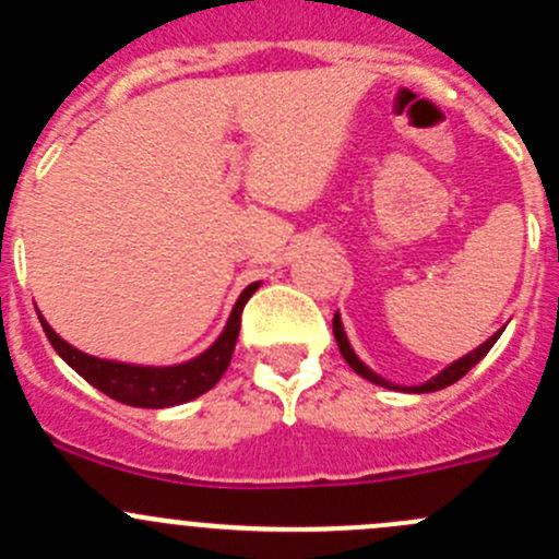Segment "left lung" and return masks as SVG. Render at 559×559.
Segmentation results:
<instances>
[{
	"label": "left lung",
	"instance_id": "left-lung-1",
	"mask_svg": "<svg viewBox=\"0 0 559 559\" xmlns=\"http://www.w3.org/2000/svg\"><path fill=\"white\" fill-rule=\"evenodd\" d=\"M332 332H335V341H337V348H341L343 359H346V362L352 365V370H354V373H359V376H362V379L373 381V384H379V386H386V389H400V392H416V394H425V392H438V389H447V386L456 384V381H460L462 376H465L467 370H471L473 365L478 362V359H484V354H487L489 348L495 346V341H498V337H500V332H495V335L489 337L487 343H481V346H478L476 352H471V354H465V357H462V359H456V362L449 365L447 370H441V373H438L436 379H430V381H427V384H421V386H394V384H389L386 379H381V376H376L373 370L368 368V365H365V362H359V357H357V354L352 352V346H348V341H346V332H343L341 316H337V313H335V319H332Z\"/></svg>",
	"mask_w": 559,
	"mask_h": 559
}]
</instances>
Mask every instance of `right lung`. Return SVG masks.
Wrapping results in <instances>:
<instances>
[{
    "instance_id": "obj_1",
    "label": "right lung",
    "mask_w": 559,
    "mask_h": 559,
    "mask_svg": "<svg viewBox=\"0 0 559 559\" xmlns=\"http://www.w3.org/2000/svg\"><path fill=\"white\" fill-rule=\"evenodd\" d=\"M257 289L259 284L246 286L243 295L235 302L233 313H229L227 326H224L218 341L213 343L205 354H200V357L189 359V362L183 365H173V368H140V365H123L110 362V359L88 357V354L78 352L75 346L61 341V337L50 330L48 321H43L45 335H48L50 346L59 352V357L64 359L75 373H81L88 384L97 386L99 392H105L107 397L118 400V403L123 405H134V408H170V405L189 403V400L200 397L202 392H207V389L218 384L224 370L229 368L235 343H238L240 313H243L248 297Z\"/></svg>"
}]
</instances>
